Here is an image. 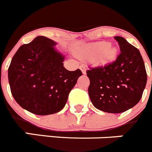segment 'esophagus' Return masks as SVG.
<instances>
[{
    "label": "esophagus",
    "instance_id": "34e87169",
    "mask_svg": "<svg viewBox=\"0 0 152 152\" xmlns=\"http://www.w3.org/2000/svg\"><path fill=\"white\" fill-rule=\"evenodd\" d=\"M79 69H81V71H82V73H83V74H86V66H83V65H81V66H79Z\"/></svg>",
    "mask_w": 152,
    "mask_h": 152
}]
</instances>
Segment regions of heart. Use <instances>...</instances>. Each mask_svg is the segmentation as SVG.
<instances>
[{
    "instance_id": "1",
    "label": "heart",
    "mask_w": 152,
    "mask_h": 152,
    "mask_svg": "<svg viewBox=\"0 0 152 152\" xmlns=\"http://www.w3.org/2000/svg\"><path fill=\"white\" fill-rule=\"evenodd\" d=\"M108 42H98L88 44L85 47L86 52L93 57H98V58L103 61H110L117 55V49L110 46Z\"/></svg>"
}]
</instances>
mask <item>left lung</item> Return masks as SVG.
<instances>
[{
  "label": "left lung",
  "mask_w": 152,
  "mask_h": 152,
  "mask_svg": "<svg viewBox=\"0 0 152 152\" xmlns=\"http://www.w3.org/2000/svg\"><path fill=\"white\" fill-rule=\"evenodd\" d=\"M121 54L112 64L88 69V94L94 107L105 113H121L139 103L147 83L140 51L122 37H115Z\"/></svg>",
  "instance_id": "1"
}]
</instances>
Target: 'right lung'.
I'll return each mask as SVG.
<instances>
[{
    "label": "right lung",
    "mask_w": 152,
    "mask_h": 152,
    "mask_svg": "<svg viewBox=\"0 0 152 152\" xmlns=\"http://www.w3.org/2000/svg\"><path fill=\"white\" fill-rule=\"evenodd\" d=\"M57 42L38 36L19 47L8 69L12 97L22 108L38 115L58 113L79 76L80 69L69 71L65 56L57 50Z\"/></svg>",
    "instance_id": "add662e5"
}]
</instances>
